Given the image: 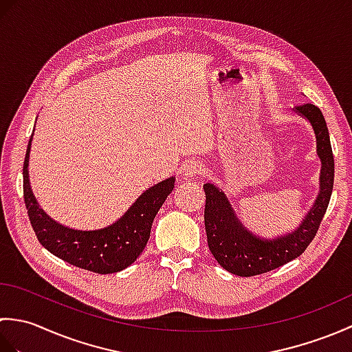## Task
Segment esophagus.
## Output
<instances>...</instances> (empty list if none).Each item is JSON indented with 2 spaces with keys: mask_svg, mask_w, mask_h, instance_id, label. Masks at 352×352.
Segmentation results:
<instances>
[{
  "mask_svg": "<svg viewBox=\"0 0 352 352\" xmlns=\"http://www.w3.org/2000/svg\"><path fill=\"white\" fill-rule=\"evenodd\" d=\"M201 172H203V166H201V164L198 162H195V160H190V162H188L186 164H183V175L186 178L197 177V175L201 174Z\"/></svg>",
  "mask_w": 352,
  "mask_h": 352,
  "instance_id": "34e87169",
  "label": "esophagus"
}]
</instances>
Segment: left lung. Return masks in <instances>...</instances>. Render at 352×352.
Segmentation results:
<instances>
[{"instance_id":"1","label":"left lung","mask_w":352,"mask_h":352,"mask_svg":"<svg viewBox=\"0 0 352 352\" xmlns=\"http://www.w3.org/2000/svg\"><path fill=\"white\" fill-rule=\"evenodd\" d=\"M295 113L307 119L316 138V154L320 160L319 192L301 223L290 233L261 237L246 228L222 189L204 184V222L208 248L226 271L239 276H252L272 271L300 257L315 239L330 203L334 183V159L330 133L322 111L315 104H302Z\"/></svg>"}]
</instances>
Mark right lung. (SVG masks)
Masks as SVG:
<instances>
[{"instance_id":"1","label":"right lung","mask_w":352,"mask_h":352,"mask_svg":"<svg viewBox=\"0 0 352 352\" xmlns=\"http://www.w3.org/2000/svg\"><path fill=\"white\" fill-rule=\"evenodd\" d=\"M33 134L30 138L24 169V201L30 222L43 248L56 257L96 274H113L136 261L151 234V226L168 195L175 177L154 184L134 201L121 218L100 230H74L56 222L45 213L33 195L28 178V160Z\"/></svg>"}]
</instances>
